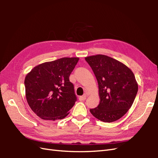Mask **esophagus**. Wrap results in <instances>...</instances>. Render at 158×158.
Listing matches in <instances>:
<instances>
[{
    "mask_svg": "<svg viewBox=\"0 0 158 158\" xmlns=\"http://www.w3.org/2000/svg\"><path fill=\"white\" fill-rule=\"evenodd\" d=\"M80 101H83V100H85L86 99V96L85 95H83V96H80L79 98Z\"/></svg>",
    "mask_w": 158,
    "mask_h": 158,
    "instance_id": "esophagus-1",
    "label": "esophagus"
}]
</instances>
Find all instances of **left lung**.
Listing matches in <instances>:
<instances>
[{
  "instance_id": "left-lung-1",
  "label": "left lung",
  "mask_w": 158,
  "mask_h": 158,
  "mask_svg": "<svg viewBox=\"0 0 158 158\" xmlns=\"http://www.w3.org/2000/svg\"><path fill=\"white\" fill-rule=\"evenodd\" d=\"M98 83L100 103L89 110L96 118L104 122L118 120L127 112L135 100L137 83L128 67L105 55L86 57Z\"/></svg>"
}]
</instances>
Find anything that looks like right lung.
Returning a JSON list of instances; mask_svg holds the SVG:
<instances>
[{"mask_svg": "<svg viewBox=\"0 0 158 158\" xmlns=\"http://www.w3.org/2000/svg\"><path fill=\"white\" fill-rule=\"evenodd\" d=\"M79 58H62L34 67L25 77L26 98L36 115L55 121L69 114L77 100L69 76Z\"/></svg>", "mask_w": 158, "mask_h": 158, "instance_id": "right-lung-1", "label": "right lung"}]
</instances>
